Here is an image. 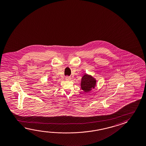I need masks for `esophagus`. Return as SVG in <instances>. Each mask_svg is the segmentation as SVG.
<instances>
[{
    "label": "esophagus",
    "instance_id": "obj_1",
    "mask_svg": "<svg viewBox=\"0 0 146 146\" xmlns=\"http://www.w3.org/2000/svg\"><path fill=\"white\" fill-rule=\"evenodd\" d=\"M71 79V78L70 77L67 76L66 77V80H70Z\"/></svg>",
    "mask_w": 146,
    "mask_h": 146
}]
</instances>
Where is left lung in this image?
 Wrapping results in <instances>:
<instances>
[{
	"mask_svg": "<svg viewBox=\"0 0 146 146\" xmlns=\"http://www.w3.org/2000/svg\"><path fill=\"white\" fill-rule=\"evenodd\" d=\"M97 80L91 75L85 73L82 77L80 83L81 88L86 93H88L95 88Z\"/></svg>",
	"mask_w": 146,
	"mask_h": 146,
	"instance_id": "1",
	"label": "left lung"
}]
</instances>
